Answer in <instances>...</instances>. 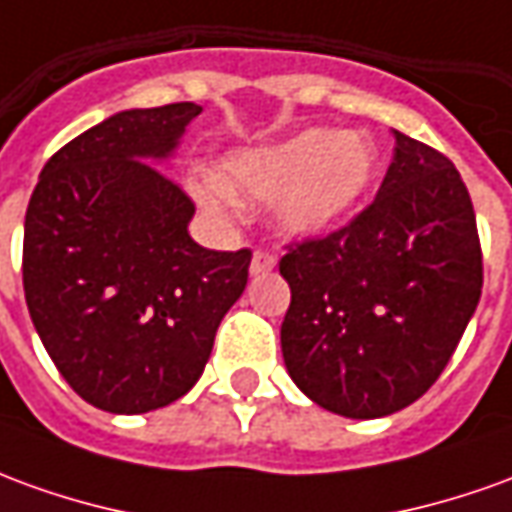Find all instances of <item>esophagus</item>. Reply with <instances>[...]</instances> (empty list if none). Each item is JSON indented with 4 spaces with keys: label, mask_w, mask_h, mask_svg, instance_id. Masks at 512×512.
<instances>
[{
    "label": "esophagus",
    "mask_w": 512,
    "mask_h": 512,
    "mask_svg": "<svg viewBox=\"0 0 512 512\" xmlns=\"http://www.w3.org/2000/svg\"><path fill=\"white\" fill-rule=\"evenodd\" d=\"M277 268V255H271V252H255L252 255V266L249 271L260 277V274H268V271H274Z\"/></svg>",
    "instance_id": "34e87169"
}]
</instances>
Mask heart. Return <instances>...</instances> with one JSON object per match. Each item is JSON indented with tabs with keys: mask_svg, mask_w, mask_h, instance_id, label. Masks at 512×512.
<instances>
[{
	"mask_svg": "<svg viewBox=\"0 0 512 512\" xmlns=\"http://www.w3.org/2000/svg\"><path fill=\"white\" fill-rule=\"evenodd\" d=\"M380 155L363 132L305 130L280 144L238 149L213 177L194 180L196 202L227 216L235 202L274 205V219L293 238L321 235L366 199Z\"/></svg>",
	"mask_w": 512,
	"mask_h": 512,
	"instance_id": "1",
	"label": "heart"
}]
</instances>
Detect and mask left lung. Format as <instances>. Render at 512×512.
I'll return each instance as SVG.
<instances>
[{
  "label": "left lung",
  "instance_id": "obj_1",
  "mask_svg": "<svg viewBox=\"0 0 512 512\" xmlns=\"http://www.w3.org/2000/svg\"><path fill=\"white\" fill-rule=\"evenodd\" d=\"M377 199L343 230L288 249L280 341L296 388L346 418L413 405L449 363L482 293L466 182L449 157L393 130Z\"/></svg>",
  "mask_w": 512,
  "mask_h": 512
}]
</instances>
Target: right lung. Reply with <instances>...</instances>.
Listing matches in <instances>:
<instances>
[{
  "label": "right lung",
  "instance_id": "right-lung-1",
  "mask_svg": "<svg viewBox=\"0 0 512 512\" xmlns=\"http://www.w3.org/2000/svg\"><path fill=\"white\" fill-rule=\"evenodd\" d=\"M199 113L194 102L113 113L49 157L24 216L32 324L63 380L107 413L191 391L246 288L252 252L196 244L194 202L152 166Z\"/></svg>",
  "mask_w": 512,
  "mask_h": 512
}]
</instances>
